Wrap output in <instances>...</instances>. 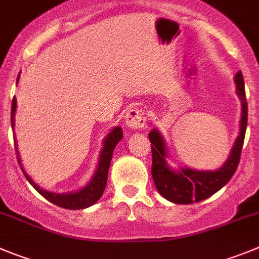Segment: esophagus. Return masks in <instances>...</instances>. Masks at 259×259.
Masks as SVG:
<instances>
[{
  "mask_svg": "<svg viewBox=\"0 0 259 259\" xmlns=\"http://www.w3.org/2000/svg\"><path fill=\"white\" fill-rule=\"evenodd\" d=\"M125 124L131 130H140L145 127L148 122V111L145 108L141 106H135L131 108L125 114Z\"/></svg>",
  "mask_w": 259,
  "mask_h": 259,
  "instance_id": "1",
  "label": "esophagus"
}]
</instances>
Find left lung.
<instances>
[{"instance_id":"left-lung-1","label":"left lung","mask_w":259,"mask_h":259,"mask_svg":"<svg viewBox=\"0 0 259 259\" xmlns=\"http://www.w3.org/2000/svg\"><path fill=\"white\" fill-rule=\"evenodd\" d=\"M236 94L241 101L240 132L231 149L229 158L217 170H196L191 168H181L173 170L167 164V146L164 139L158 130H153L149 134L153 154L151 176L156 190L167 200L176 204L198 203L209 198L218 190L222 189L234 176L235 170L240 162V154L243 149L244 137L248 122V104H246L245 89H244L243 73L239 70L235 75Z\"/></svg>"}]
</instances>
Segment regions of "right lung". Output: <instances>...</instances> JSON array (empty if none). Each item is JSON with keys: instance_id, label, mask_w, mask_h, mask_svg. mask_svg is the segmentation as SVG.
Wrapping results in <instances>:
<instances>
[{"instance_id": "right-lung-1", "label": "right lung", "mask_w": 259, "mask_h": 259, "mask_svg": "<svg viewBox=\"0 0 259 259\" xmlns=\"http://www.w3.org/2000/svg\"><path fill=\"white\" fill-rule=\"evenodd\" d=\"M15 109H16V100L15 97L13 99V105H11V127L14 128V115H15ZM123 137V131L120 127H115L108 136L104 140V145L101 149L100 158H99V163H97L96 172H95L94 177L90 181V184L87 186L83 187L82 190L77 191V193H68V194H55L50 193L46 190L41 189L38 186L29 176L28 173L25 172L24 168L21 167L20 158H19L18 148H16V140L14 137V142H15V150H16V158H18V163L20 164L21 170L24 173L25 179L29 181V184L37 190L38 193L41 194L44 198H46L47 200L51 201L52 204L59 205L61 208H65V209H83V208H89L91 205H94L99 199L103 195L104 190L106 186V180H108V172H109V165L111 162V156H113V151L115 145L122 140Z\"/></svg>"}]
</instances>
